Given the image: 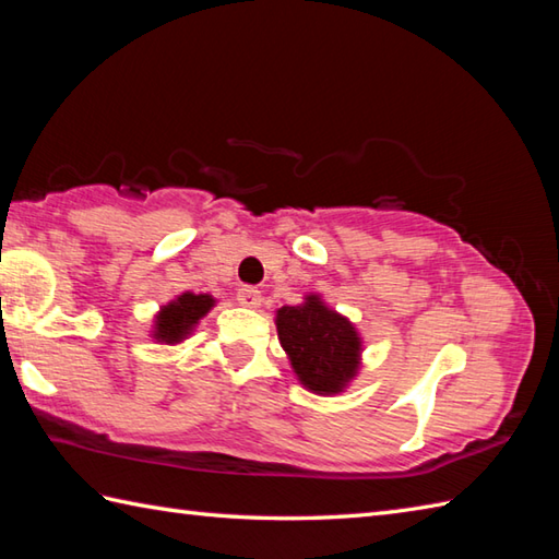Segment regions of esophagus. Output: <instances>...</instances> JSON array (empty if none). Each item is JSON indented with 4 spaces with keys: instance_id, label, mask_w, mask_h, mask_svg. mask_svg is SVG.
Here are the masks:
<instances>
[{
    "instance_id": "34e87169",
    "label": "esophagus",
    "mask_w": 559,
    "mask_h": 559,
    "mask_svg": "<svg viewBox=\"0 0 559 559\" xmlns=\"http://www.w3.org/2000/svg\"><path fill=\"white\" fill-rule=\"evenodd\" d=\"M237 302L245 305V307H259L261 305V290H257L252 286L237 288Z\"/></svg>"
}]
</instances>
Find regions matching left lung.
<instances>
[{
    "mask_svg": "<svg viewBox=\"0 0 559 559\" xmlns=\"http://www.w3.org/2000/svg\"><path fill=\"white\" fill-rule=\"evenodd\" d=\"M276 329L295 374L314 394H338L358 372V331L317 295H307L305 305L281 307Z\"/></svg>",
    "mask_w": 559,
    "mask_h": 559,
    "instance_id": "8db88e82",
    "label": "left lung"
}]
</instances>
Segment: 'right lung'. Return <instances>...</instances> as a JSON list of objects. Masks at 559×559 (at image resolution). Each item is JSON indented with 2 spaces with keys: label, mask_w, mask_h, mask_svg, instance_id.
Instances as JSON below:
<instances>
[{
  "label": "right lung",
  "mask_w": 559,
  "mask_h": 559,
  "mask_svg": "<svg viewBox=\"0 0 559 559\" xmlns=\"http://www.w3.org/2000/svg\"><path fill=\"white\" fill-rule=\"evenodd\" d=\"M211 307V295H180V298L173 300L170 305H165L160 314L156 317V331H153V336L163 343H180Z\"/></svg>",
  "instance_id": "obj_1"
}]
</instances>
